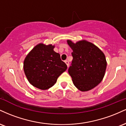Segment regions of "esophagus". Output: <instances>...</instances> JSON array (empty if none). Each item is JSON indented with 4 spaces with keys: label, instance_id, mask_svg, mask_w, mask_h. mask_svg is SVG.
Masks as SVG:
<instances>
[{
    "label": "esophagus",
    "instance_id": "obj_1",
    "mask_svg": "<svg viewBox=\"0 0 126 126\" xmlns=\"http://www.w3.org/2000/svg\"><path fill=\"white\" fill-rule=\"evenodd\" d=\"M64 62H65V63H66V65H67V67H69V62H68L67 60H66V61H65Z\"/></svg>",
    "mask_w": 126,
    "mask_h": 126
}]
</instances>
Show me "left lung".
Wrapping results in <instances>:
<instances>
[{"mask_svg":"<svg viewBox=\"0 0 126 126\" xmlns=\"http://www.w3.org/2000/svg\"><path fill=\"white\" fill-rule=\"evenodd\" d=\"M67 43L73 50L72 66L68 70L73 84L79 91H88L102 81L107 68L105 54L97 46L86 40Z\"/></svg>","mask_w":126,"mask_h":126,"instance_id":"1","label":"left lung"}]
</instances>
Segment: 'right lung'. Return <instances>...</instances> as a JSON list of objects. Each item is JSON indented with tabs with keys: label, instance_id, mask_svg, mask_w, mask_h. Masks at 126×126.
<instances>
[{
	"label": "right lung",
	"instance_id": "right-lung-1",
	"mask_svg": "<svg viewBox=\"0 0 126 126\" xmlns=\"http://www.w3.org/2000/svg\"><path fill=\"white\" fill-rule=\"evenodd\" d=\"M54 46L40 43L26 56L24 70L28 82L34 87L46 90L52 87L57 78L67 69V65L54 51Z\"/></svg>",
	"mask_w": 126,
	"mask_h": 126
}]
</instances>
